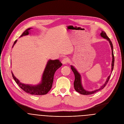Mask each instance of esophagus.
<instances>
[{"label":"esophagus","instance_id":"obj_1","mask_svg":"<svg viewBox=\"0 0 124 124\" xmlns=\"http://www.w3.org/2000/svg\"><path fill=\"white\" fill-rule=\"evenodd\" d=\"M68 61H69V59L67 58H65L62 60L61 62L64 65V64H66L68 62Z\"/></svg>","mask_w":124,"mask_h":124}]
</instances>
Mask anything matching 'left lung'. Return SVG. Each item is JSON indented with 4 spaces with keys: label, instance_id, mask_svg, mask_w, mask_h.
<instances>
[{
    "label": "left lung",
    "instance_id": "8db88e82",
    "mask_svg": "<svg viewBox=\"0 0 124 124\" xmlns=\"http://www.w3.org/2000/svg\"><path fill=\"white\" fill-rule=\"evenodd\" d=\"M101 32L100 34V36L102 37L104 39H105L107 40H108L110 45V47L111 48V51H112V63H111V73L110 74V75L108 77L107 80L105 81L104 83L102 85L99 89H96L95 90L93 91H88V90H86L82 84V81H81V76L80 75V74H79V73L78 71L75 68V67L74 66H73V65L70 66V68H71V69L72 70V71L73 72L74 75H75V81H74V88L75 90L78 92V93H80V94L82 95H91L92 94H94L96 92L102 89L103 88L106 86L107 84L108 83L110 76L111 75L112 72L113 70V67H114V54H113V45L112 43L111 42V41H110V39L108 37V36L106 34V33H105L104 31H101Z\"/></svg>",
    "mask_w": 124,
    "mask_h": 124
}]
</instances>
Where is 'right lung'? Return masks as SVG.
<instances>
[{
    "label": "right lung",
    "mask_w": 124,
    "mask_h": 124,
    "mask_svg": "<svg viewBox=\"0 0 124 124\" xmlns=\"http://www.w3.org/2000/svg\"><path fill=\"white\" fill-rule=\"evenodd\" d=\"M31 29H32V28H27L22 35H21L20 37L30 34V33L31 32L30 30ZM16 42L17 40L15 41L12 47H14ZM62 65V64L58 59H49L48 60L43 73L41 81L36 85H33L31 84L23 83L15 77L12 72V75L13 78L17 85L20 86L22 89L27 93L33 95H43L46 94L51 89L53 81H54V74L56 70L60 68Z\"/></svg>",
    "instance_id": "add662e5"
}]
</instances>
